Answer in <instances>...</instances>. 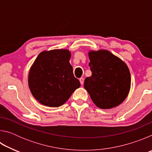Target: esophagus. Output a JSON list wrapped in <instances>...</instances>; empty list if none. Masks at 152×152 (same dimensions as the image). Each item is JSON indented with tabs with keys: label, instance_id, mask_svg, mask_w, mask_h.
I'll list each match as a JSON object with an SVG mask.
<instances>
[{
	"label": "esophagus",
	"instance_id": "1",
	"mask_svg": "<svg viewBox=\"0 0 152 152\" xmlns=\"http://www.w3.org/2000/svg\"><path fill=\"white\" fill-rule=\"evenodd\" d=\"M79 80H80V84H84V79L83 78H79Z\"/></svg>",
	"mask_w": 152,
	"mask_h": 152
}]
</instances>
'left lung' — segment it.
I'll list each match as a JSON object with an SVG mask.
<instances>
[{
    "label": "left lung",
    "mask_w": 152,
    "mask_h": 152,
    "mask_svg": "<svg viewBox=\"0 0 152 152\" xmlns=\"http://www.w3.org/2000/svg\"><path fill=\"white\" fill-rule=\"evenodd\" d=\"M92 76L84 81V88L92 101L102 109L119 106L131 88V74L124 61L108 50L88 51Z\"/></svg>",
    "instance_id": "obj_1"
}]
</instances>
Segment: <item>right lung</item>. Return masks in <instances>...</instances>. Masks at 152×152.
Instances as JSON below:
<instances>
[{
	"mask_svg": "<svg viewBox=\"0 0 152 152\" xmlns=\"http://www.w3.org/2000/svg\"><path fill=\"white\" fill-rule=\"evenodd\" d=\"M70 51L66 49L43 51L31 67L28 84L37 101L45 106L64 104L80 83L70 64Z\"/></svg>",
	"mask_w": 152,
	"mask_h": 152,
	"instance_id": "right-lung-1",
	"label": "right lung"
}]
</instances>
